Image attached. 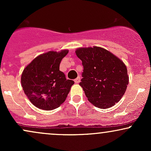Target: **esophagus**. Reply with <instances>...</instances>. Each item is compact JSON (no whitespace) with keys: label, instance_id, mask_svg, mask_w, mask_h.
Instances as JSON below:
<instances>
[{"label":"esophagus","instance_id":"1","mask_svg":"<svg viewBox=\"0 0 151 151\" xmlns=\"http://www.w3.org/2000/svg\"><path fill=\"white\" fill-rule=\"evenodd\" d=\"M80 77H78L77 78H76L75 79H74V82L76 83V84H78V83H79V81H80Z\"/></svg>","mask_w":151,"mask_h":151}]
</instances>
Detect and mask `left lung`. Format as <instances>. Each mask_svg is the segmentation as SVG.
<instances>
[{"label":"left lung","mask_w":151,"mask_h":151,"mask_svg":"<svg viewBox=\"0 0 151 151\" xmlns=\"http://www.w3.org/2000/svg\"><path fill=\"white\" fill-rule=\"evenodd\" d=\"M75 53L84 67L79 85L88 100L103 109L110 108L120 101L129 83L124 62L100 47H79Z\"/></svg>","instance_id":"8db88e82"}]
</instances>
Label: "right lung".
Segmentation results:
<instances>
[{
    "label": "right lung",
    "instance_id": "1",
    "mask_svg": "<svg viewBox=\"0 0 151 151\" xmlns=\"http://www.w3.org/2000/svg\"><path fill=\"white\" fill-rule=\"evenodd\" d=\"M68 50L41 54L25 67L21 86L31 103L38 109L50 111L65 101L74 81L67 79L60 65Z\"/></svg>",
    "mask_w": 151,
    "mask_h": 151
}]
</instances>
